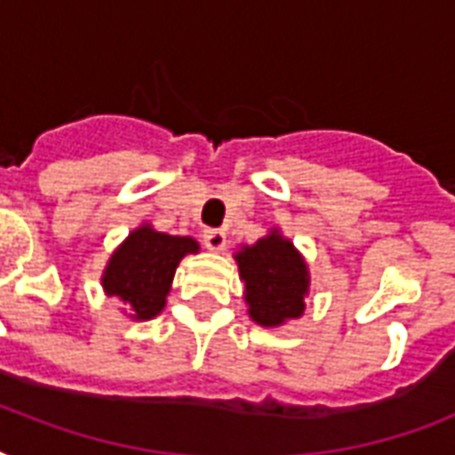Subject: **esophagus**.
Segmentation results:
<instances>
[{"label": "esophagus", "instance_id": "obj_1", "mask_svg": "<svg viewBox=\"0 0 455 455\" xmlns=\"http://www.w3.org/2000/svg\"><path fill=\"white\" fill-rule=\"evenodd\" d=\"M203 243H205L207 250L220 252V250L227 248V234H224L221 228H205V231H203Z\"/></svg>", "mask_w": 455, "mask_h": 455}]
</instances>
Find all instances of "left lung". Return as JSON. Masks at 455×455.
Segmentation results:
<instances>
[{"mask_svg":"<svg viewBox=\"0 0 455 455\" xmlns=\"http://www.w3.org/2000/svg\"><path fill=\"white\" fill-rule=\"evenodd\" d=\"M241 278L245 281V304L250 318L264 328H276L304 314V295L309 292V269L304 257L288 238L271 228L255 245L235 252Z\"/></svg>","mask_w":455,"mask_h":455,"instance_id":"8db88e82","label":"left lung"}]
</instances>
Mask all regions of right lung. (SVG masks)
Returning <instances> with one entry per match:
<instances>
[{
    "label": "right lung",
    "instance_id": "obj_1",
    "mask_svg": "<svg viewBox=\"0 0 455 455\" xmlns=\"http://www.w3.org/2000/svg\"><path fill=\"white\" fill-rule=\"evenodd\" d=\"M198 250L191 235L160 234L151 224H141L110 255L101 276L103 291L127 304L130 318L148 321L164 309L179 262Z\"/></svg>",
    "mask_w": 455,
    "mask_h": 455
}]
</instances>
